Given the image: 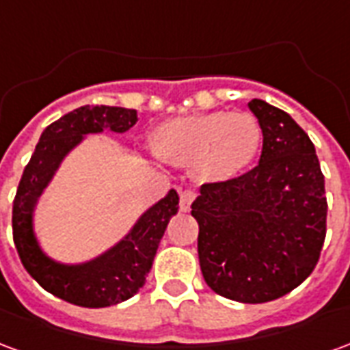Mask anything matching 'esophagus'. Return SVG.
<instances>
[{"label": "esophagus", "mask_w": 350, "mask_h": 350, "mask_svg": "<svg viewBox=\"0 0 350 350\" xmlns=\"http://www.w3.org/2000/svg\"><path fill=\"white\" fill-rule=\"evenodd\" d=\"M195 198H197V193H195V191H183L182 195H180V210H182V212H189L191 204H193Z\"/></svg>", "instance_id": "esophagus-1"}]
</instances>
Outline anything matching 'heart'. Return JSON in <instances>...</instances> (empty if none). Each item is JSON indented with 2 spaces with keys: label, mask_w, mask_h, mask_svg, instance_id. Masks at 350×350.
Here are the masks:
<instances>
[{
  "label": "heart",
  "mask_w": 350,
  "mask_h": 350,
  "mask_svg": "<svg viewBox=\"0 0 350 350\" xmlns=\"http://www.w3.org/2000/svg\"><path fill=\"white\" fill-rule=\"evenodd\" d=\"M262 129L247 112L215 110L167 120L153 131V150L176 167H193L202 182H228L257 157Z\"/></svg>",
  "instance_id": "heart-1"
}]
</instances>
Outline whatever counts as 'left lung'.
<instances>
[{"instance_id":"obj_1","label":"left lung","mask_w":350,"mask_h":350,"mask_svg":"<svg viewBox=\"0 0 350 350\" xmlns=\"http://www.w3.org/2000/svg\"><path fill=\"white\" fill-rule=\"evenodd\" d=\"M262 129L255 168L204 183L191 215L198 260L213 293L262 304L294 291L315 270L326 238V195L315 146L291 116L247 103Z\"/></svg>"}]
</instances>
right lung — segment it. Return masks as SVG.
<instances>
[{"label": "right lung", "instance_id": "add662e5", "mask_svg": "<svg viewBox=\"0 0 350 350\" xmlns=\"http://www.w3.org/2000/svg\"><path fill=\"white\" fill-rule=\"evenodd\" d=\"M138 120L137 110L122 107H80L42 131L31 159L20 178L12 202V240L27 273L57 298L82 308H108L144 286L153 257L170 217L180 210L174 189L152 206L138 219L129 234L116 247L92 262L64 266L50 260L37 245L31 227V213L37 198L56 172L59 161L88 133L110 129L123 133Z\"/></svg>", "mask_w": 350, "mask_h": 350}]
</instances>
